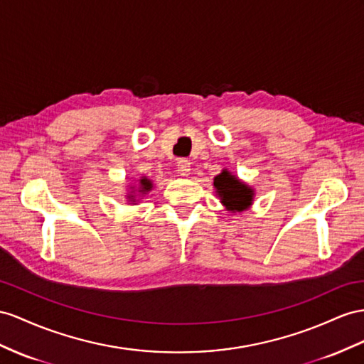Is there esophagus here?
Returning <instances> with one entry per match:
<instances>
[{
    "instance_id": "34e87169",
    "label": "esophagus",
    "mask_w": 364,
    "mask_h": 364,
    "mask_svg": "<svg viewBox=\"0 0 364 364\" xmlns=\"http://www.w3.org/2000/svg\"><path fill=\"white\" fill-rule=\"evenodd\" d=\"M176 169L181 176H188L191 173V163L188 160H178L176 163Z\"/></svg>"
}]
</instances>
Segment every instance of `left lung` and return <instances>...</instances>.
Masks as SVG:
<instances>
[{"label":"left lung","mask_w":364,"mask_h":364,"mask_svg":"<svg viewBox=\"0 0 364 364\" xmlns=\"http://www.w3.org/2000/svg\"><path fill=\"white\" fill-rule=\"evenodd\" d=\"M213 188L220 203L230 213L245 212L254 204L255 189L228 169H223L213 178Z\"/></svg>","instance_id":"obj_1"}]
</instances>
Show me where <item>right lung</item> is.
Segmentation results:
<instances>
[{"mask_svg":"<svg viewBox=\"0 0 364 364\" xmlns=\"http://www.w3.org/2000/svg\"><path fill=\"white\" fill-rule=\"evenodd\" d=\"M154 183L152 180H149L147 176H139L138 180H134L132 184L127 186V195L126 200L130 204H136L141 197H146V195L152 191Z\"/></svg>","mask_w":364,"mask_h":364,"instance_id":"1","label":"right lung"}]
</instances>
